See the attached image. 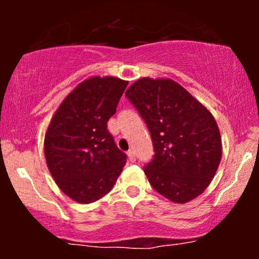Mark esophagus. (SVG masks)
<instances>
[{
  "mask_svg": "<svg viewBox=\"0 0 259 259\" xmlns=\"http://www.w3.org/2000/svg\"><path fill=\"white\" fill-rule=\"evenodd\" d=\"M127 157H129V159L132 160V162H135V159H136V156H135V152H134V151L130 150L129 152H127Z\"/></svg>",
  "mask_w": 259,
  "mask_h": 259,
  "instance_id": "obj_1",
  "label": "esophagus"
}]
</instances>
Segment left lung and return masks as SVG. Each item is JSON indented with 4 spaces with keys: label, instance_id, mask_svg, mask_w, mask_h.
Instances as JSON below:
<instances>
[{
    "label": "left lung",
    "instance_id": "obj_1",
    "mask_svg": "<svg viewBox=\"0 0 259 259\" xmlns=\"http://www.w3.org/2000/svg\"><path fill=\"white\" fill-rule=\"evenodd\" d=\"M125 97L151 133L154 156L144 171L153 189L174 203L200 196L223 153L212 113L171 79L141 78L127 89Z\"/></svg>",
    "mask_w": 259,
    "mask_h": 259
}]
</instances>
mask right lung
<instances>
[{
	"label": "right lung",
	"mask_w": 259,
	"mask_h": 259,
	"mask_svg": "<svg viewBox=\"0 0 259 259\" xmlns=\"http://www.w3.org/2000/svg\"><path fill=\"white\" fill-rule=\"evenodd\" d=\"M127 86L115 76L81 81L53 114L44 141L45 158L59 189L78 203H92L114 186L126 156L115 146L107 121Z\"/></svg>",
	"instance_id": "right-lung-1"
}]
</instances>
